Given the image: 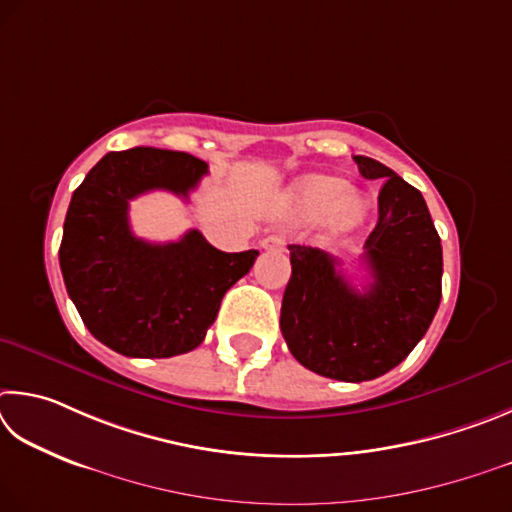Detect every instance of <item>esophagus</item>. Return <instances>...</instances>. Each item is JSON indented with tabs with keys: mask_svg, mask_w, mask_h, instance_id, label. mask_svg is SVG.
<instances>
[{
	"mask_svg": "<svg viewBox=\"0 0 512 512\" xmlns=\"http://www.w3.org/2000/svg\"><path fill=\"white\" fill-rule=\"evenodd\" d=\"M283 245H285V238L276 236V233H272V236H267V238L261 240L263 249H283Z\"/></svg>",
	"mask_w": 512,
	"mask_h": 512,
	"instance_id": "34e87169",
	"label": "esophagus"
}]
</instances>
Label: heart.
Wrapping results in <instances>:
<instances>
[{"mask_svg":"<svg viewBox=\"0 0 512 512\" xmlns=\"http://www.w3.org/2000/svg\"><path fill=\"white\" fill-rule=\"evenodd\" d=\"M290 213L308 222L330 218L335 227L351 229L362 222L366 204L362 197L348 191V184L342 179L308 175L292 186Z\"/></svg>","mask_w":512,"mask_h":512,"instance_id":"obj_1","label":"heart"}]
</instances>
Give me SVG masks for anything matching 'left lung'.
<instances>
[{
    "mask_svg": "<svg viewBox=\"0 0 512 512\" xmlns=\"http://www.w3.org/2000/svg\"><path fill=\"white\" fill-rule=\"evenodd\" d=\"M362 177L384 179L378 224L364 242L371 283L353 288L339 261L317 247L290 245L281 333L290 353L324 378L375 380L425 337L441 303L443 247L418 188L380 161L353 157Z\"/></svg>",
    "mask_w": 512,
    "mask_h": 512,
    "instance_id": "obj_1",
    "label": "left lung"
}]
</instances>
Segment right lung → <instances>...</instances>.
I'll list each match as a JSON object with an SVG mask.
<instances>
[{
	"label": "right lung",
	"instance_id": "add662e5",
	"mask_svg": "<svg viewBox=\"0 0 512 512\" xmlns=\"http://www.w3.org/2000/svg\"><path fill=\"white\" fill-rule=\"evenodd\" d=\"M206 164L188 152H107L74 195L60 242L69 299L98 342L125 357H173L202 344L220 301L258 251L227 254L197 229L146 242L130 229V200L155 188L188 197Z\"/></svg>",
	"mask_w": 512,
	"mask_h": 512
}]
</instances>
